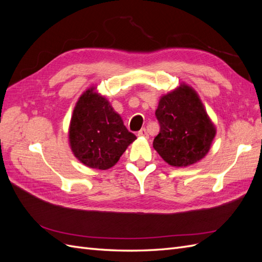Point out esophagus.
<instances>
[{
  "label": "esophagus",
  "instance_id": "1",
  "mask_svg": "<svg viewBox=\"0 0 262 262\" xmlns=\"http://www.w3.org/2000/svg\"><path fill=\"white\" fill-rule=\"evenodd\" d=\"M138 136L139 137H142V138H148V134H147V131H146V129L145 128H143V129H141L139 132H138Z\"/></svg>",
  "mask_w": 262,
  "mask_h": 262
}]
</instances>
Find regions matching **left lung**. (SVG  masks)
Returning a JSON list of instances; mask_svg holds the SVG:
<instances>
[{
  "instance_id": "left-lung-1",
  "label": "left lung",
  "mask_w": 262,
  "mask_h": 262,
  "mask_svg": "<svg viewBox=\"0 0 262 262\" xmlns=\"http://www.w3.org/2000/svg\"><path fill=\"white\" fill-rule=\"evenodd\" d=\"M155 116L161 125L153 147L175 167H187L208 154L216 129L196 92L186 84L164 95Z\"/></svg>"
}]
</instances>
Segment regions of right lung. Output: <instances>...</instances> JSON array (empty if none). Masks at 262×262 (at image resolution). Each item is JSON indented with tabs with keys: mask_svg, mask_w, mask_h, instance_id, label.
I'll list each match as a JSON object with an SVG mask.
<instances>
[{
	"mask_svg": "<svg viewBox=\"0 0 262 262\" xmlns=\"http://www.w3.org/2000/svg\"><path fill=\"white\" fill-rule=\"evenodd\" d=\"M136 139L95 87L78 98L71 118L69 141L74 156L87 167H113Z\"/></svg>",
	"mask_w": 262,
	"mask_h": 262,
	"instance_id": "obj_1",
	"label": "right lung"
}]
</instances>
